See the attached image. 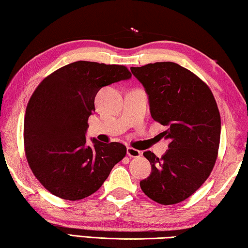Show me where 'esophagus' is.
I'll return each mask as SVG.
<instances>
[{"instance_id": "1", "label": "esophagus", "mask_w": 248, "mask_h": 248, "mask_svg": "<svg viewBox=\"0 0 248 248\" xmlns=\"http://www.w3.org/2000/svg\"><path fill=\"white\" fill-rule=\"evenodd\" d=\"M126 154H127L128 157H131V158H138V157H140V155H141L140 150H137L135 148H132V147H127Z\"/></svg>"}]
</instances>
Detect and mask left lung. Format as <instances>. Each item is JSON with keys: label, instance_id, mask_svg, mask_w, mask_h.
Segmentation results:
<instances>
[{"label": "left lung", "instance_id": "8db88e82", "mask_svg": "<svg viewBox=\"0 0 248 248\" xmlns=\"http://www.w3.org/2000/svg\"><path fill=\"white\" fill-rule=\"evenodd\" d=\"M149 98L153 119L168 129L166 155L144 153L151 173L140 181L147 196L161 205H174L196 192L215 167L221 119L209 87L188 69L173 62L131 67Z\"/></svg>", "mask_w": 248, "mask_h": 248}]
</instances>
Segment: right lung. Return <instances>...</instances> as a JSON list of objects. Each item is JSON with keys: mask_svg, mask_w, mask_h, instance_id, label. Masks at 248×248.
Here are the masks:
<instances>
[{"mask_svg": "<svg viewBox=\"0 0 248 248\" xmlns=\"http://www.w3.org/2000/svg\"><path fill=\"white\" fill-rule=\"evenodd\" d=\"M123 65L77 61L56 69L33 91L26 108L24 144L33 175L51 194L79 201L101 187L126 155L120 142H86L88 117L104 86L129 79Z\"/></svg>", "mask_w": 248, "mask_h": 248, "instance_id": "1", "label": "right lung"}]
</instances>
